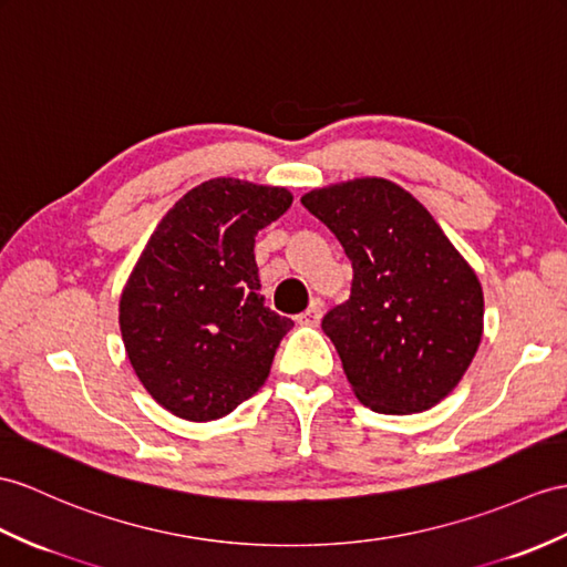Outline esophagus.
Returning a JSON list of instances; mask_svg holds the SVG:
<instances>
[{
  "mask_svg": "<svg viewBox=\"0 0 567 567\" xmlns=\"http://www.w3.org/2000/svg\"><path fill=\"white\" fill-rule=\"evenodd\" d=\"M322 320V302L320 300H312L310 308L298 315V324H306V327H317Z\"/></svg>",
  "mask_w": 567,
  "mask_h": 567,
  "instance_id": "1",
  "label": "esophagus"
}]
</instances>
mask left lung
Instances as JSON below:
<instances>
[{
    "label": "left lung",
    "instance_id": "obj_1",
    "mask_svg": "<svg viewBox=\"0 0 567 567\" xmlns=\"http://www.w3.org/2000/svg\"><path fill=\"white\" fill-rule=\"evenodd\" d=\"M300 202L351 259V298L324 315L322 329L358 402L396 416L443 402L483 334V291L472 265L392 179L355 177Z\"/></svg>",
    "mask_w": 567,
    "mask_h": 567
}]
</instances>
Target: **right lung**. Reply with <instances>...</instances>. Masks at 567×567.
I'll return each mask as SVG.
<instances>
[{"label": "right lung", "mask_w": 567, "mask_h": 567, "mask_svg": "<svg viewBox=\"0 0 567 567\" xmlns=\"http://www.w3.org/2000/svg\"><path fill=\"white\" fill-rule=\"evenodd\" d=\"M286 187L214 177L161 218L120 296V331L146 392L173 416L224 419L269 378L288 317L259 296L255 236Z\"/></svg>", "instance_id": "add662e5"}]
</instances>
